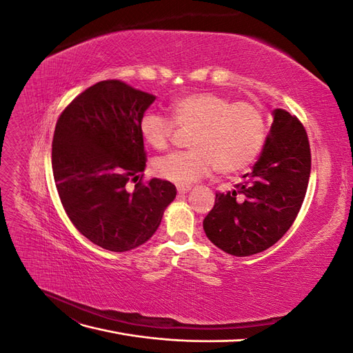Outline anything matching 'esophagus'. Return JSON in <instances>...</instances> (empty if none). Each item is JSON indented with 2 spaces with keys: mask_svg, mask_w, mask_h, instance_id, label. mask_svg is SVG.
<instances>
[{
  "mask_svg": "<svg viewBox=\"0 0 353 353\" xmlns=\"http://www.w3.org/2000/svg\"><path fill=\"white\" fill-rule=\"evenodd\" d=\"M191 187L190 185H187V184H179V185H176V190H178V193H181V194H184V193H187V191L190 190Z\"/></svg>",
  "mask_w": 353,
  "mask_h": 353,
  "instance_id": "esophagus-1",
  "label": "esophagus"
}]
</instances>
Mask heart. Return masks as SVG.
Listing matches in <instances>:
<instances>
[{
	"mask_svg": "<svg viewBox=\"0 0 353 353\" xmlns=\"http://www.w3.org/2000/svg\"><path fill=\"white\" fill-rule=\"evenodd\" d=\"M170 121L157 112H145L138 131L143 141L165 150L174 126L191 128L188 150L172 152L153 162L154 174L176 184H190L216 169L221 175L239 174L262 152L266 140L263 112L249 101L231 103L215 92H191L169 104Z\"/></svg>",
	"mask_w": 353,
	"mask_h": 353,
	"instance_id": "obj_1",
	"label": "heart"
}]
</instances>
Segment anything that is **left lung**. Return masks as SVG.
Segmentation results:
<instances>
[{"instance_id":"1","label":"left lung","mask_w":353,"mask_h":353,"mask_svg":"<svg viewBox=\"0 0 353 353\" xmlns=\"http://www.w3.org/2000/svg\"><path fill=\"white\" fill-rule=\"evenodd\" d=\"M311 175V147L305 126L283 109L274 122L252 172L203 219L208 239L232 256H250L279 241L293 225Z\"/></svg>"}]
</instances>
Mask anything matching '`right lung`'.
I'll return each mask as SVG.
<instances>
[{
  "label": "right lung",
  "mask_w": 353,
  "mask_h": 353,
  "mask_svg": "<svg viewBox=\"0 0 353 353\" xmlns=\"http://www.w3.org/2000/svg\"><path fill=\"white\" fill-rule=\"evenodd\" d=\"M154 100L122 81H101L73 99L56 123L51 163L63 209L105 250L144 244L176 196L169 181L143 183L147 156L138 123Z\"/></svg>",
  "instance_id": "obj_1"
}]
</instances>
